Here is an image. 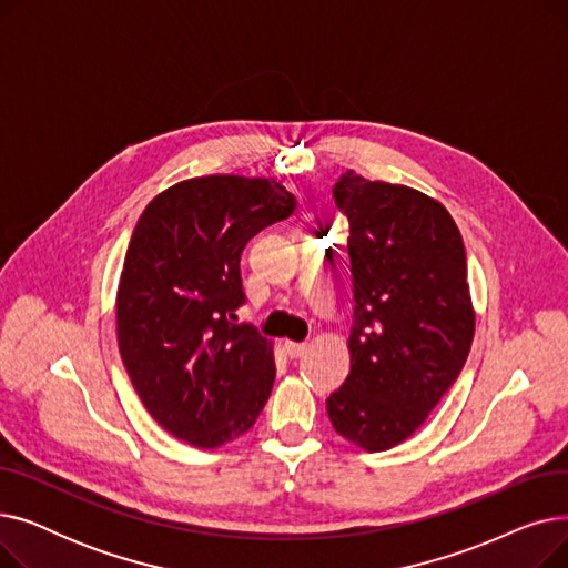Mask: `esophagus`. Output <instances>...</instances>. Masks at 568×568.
Here are the masks:
<instances>
[{
  "label": "esophagus",
  "instance_id": "esophagus-1",
  "mask_svg": "<svg viewBox=\"0 0 568 568\" xmlns=\"http://www.w3.org/2000/svg\"><path fill=\"white\" fill-rule=\"evenodd\" d=\"M308 349L306 343H294V341H287L285 343V352L292 356V359H300V356H304Z\"/></svg>",
  "mask_w": 568,
  "mask_h": 568
}]
</instances>
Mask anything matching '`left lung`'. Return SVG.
<instances>
[{
	"label": "left lung",
	"mask_w": 568,
	"mask_h": 568,
	"mask_svg": "<svg viewBox=\"0 0 568 568\" xmlns=\"http://www.w3.org/2000/svg\"><path fill=\"white\" fill-rule=\"evenodd\" d=\"M334 197L347 216L354 322L349 375L326 400L364 452L405 442L452 389L474 341L463 236L435 197L352 170Z\"/></svg>",
	"instance_id": "1"
}]
</instances>
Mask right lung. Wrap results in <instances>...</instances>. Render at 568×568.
<instances>
[{
	"mask_svg": "<svg viewBox=\"0 0 568 568\" xmlns=\"http://www.w3.org/2000/svg\"><path fill=\"white\" fill-rule=\"evenodd\" d=\"M274 176L204 174L142 212L116 285V343L146 412L197 449L253 428L272 394L274 343L232 324L244 304L239 260L266 225L292 214Z\"/></svg>",
	"mask_w": 568,
	"mask_h": 568,
	"instance_id": "1",
	"label": "right lung"
}]
</instances>
